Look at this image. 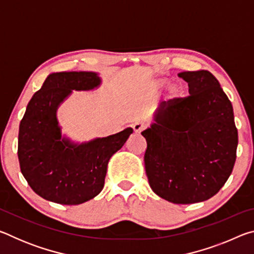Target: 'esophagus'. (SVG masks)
<instances>
[{
  "label": "esophagus",
  "mask_w": 254,
  "mask_h": 254,
  "mask_svg": "<svg viewBox=\"0 0 254 254\" xmlns=\"http://www.w3.org/2000/svg\"><path fill=\"white\" fill-rule=\"evenodd\" d=\"M145 127V123L143 121H136L133 124V130L135 133H140Z\"/></svg>",
  "instance_id": "1"
}]
</instances>
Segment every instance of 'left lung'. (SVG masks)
Segmentation results:
<instances>
[{
	"instance_id": "1",
	"label": "left lung",
	"mask_w": 254,
	"mask_h": 254,
	"mask_svg": "<svg viewBox=\"0 0 254 254\" xmlns=\"http://www.w3.org/2000/svg\"><path fill=\"white\" fill-rule=\"evenodd\" d=\"M187 97L162 102L143 131L145 174L152 190L174 204L209 199L233 170L238 128L233 107L207 70L184 71Z\"/></svg>"
}]
</instances>
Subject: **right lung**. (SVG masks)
I'll return each instance as SVG.
<instances>
[{"label": "right lung", "instance_id": "1", "mask_svg": "<svg viewBox=\"0 0 254 254\" xmlns=\"http://www.w3.org/2000/svg\"><path fill=\"white\" fill-rule=\"evenodd\" d=\"M101 84L91 71L50 74L30 100L19 128L18 157L21 173L36 194L63 205L92 199L104 187L107 163L123 147L133 130L75 144L62 136L56 112L75 91Z\"/></svg>", "mask_w": 254, "mask_h": 254}]
</instances>
